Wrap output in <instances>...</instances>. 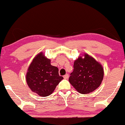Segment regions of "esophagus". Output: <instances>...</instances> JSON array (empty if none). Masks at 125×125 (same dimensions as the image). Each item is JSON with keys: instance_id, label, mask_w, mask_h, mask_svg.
<instances>
[{"instance_id": "34e87169", "label": "esophagus", "mask_w": 125, "mask_h": 125, "mask_svg": "<svg viewBox=\"0 0 125 125\" xmlns=\"http://www.w3.org/2000/svg\"><path fill=\"white\" fill-rule=\"evenodd\" d=\"M63 78L64 79H67L69 78V74H66L65 75L63 76Z\"/></svg>"}]
</instances>
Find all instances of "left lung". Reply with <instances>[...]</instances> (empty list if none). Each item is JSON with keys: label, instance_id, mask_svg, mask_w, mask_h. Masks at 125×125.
<instances>
[{"label": "left lung", "instance_id": "left-lung-1", "mask_svg": "<svg viewBox=\"0 0 125 125\" xmlns=\"http://www.w3.org/2000/svg\"><path fill=\"white\" fill-rule=\"evenodd\" d=\"M83 56L84 58L80 56L74 61L69 81L79 93L87 94L100 85L104 71L102 66L93 57L87 53Z\"/></svg>", "mask_w": 125, "mask_h": 125}]
</instances>
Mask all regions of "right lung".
Returning a JSON list of instances; mask_svg holds the SVG:
<instances>
[{
	"mask_svg": "<svg viewBox=\"0 0 125 125\" xmlns=\"http://www.w3.org/2000/svg\"><path fill=\"white\" fill-rule=\"evenodd\" d=\"M63 79L59 74L58 67L51 65V60L42 52L33 59L26 76L27 84L31 91L43 97L51 95Z\"/></svg>",
	"mask_w": 125,
	"mask_h": 125,
	"instance_id": "obj_1",
	"label": "right lung"
}]
</instances>
